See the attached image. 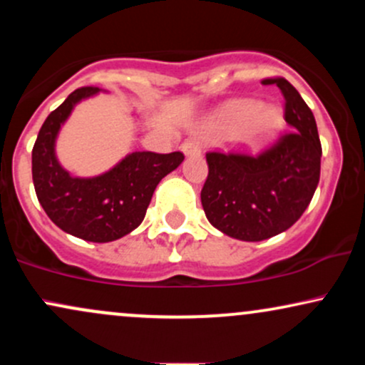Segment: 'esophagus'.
<instances>
[{
	"mask_svg": "<svg viewBox=\"0 0 365 365\" xmlns=\"http://www.w3.org/2000/svg\"><path fill=\"white\" fill-rule=\"evenodd\" d=\"M182 150L185 156H197V154H200V145L195 140L188 139L182 144Z\"/></svg>",
	"mask_w": 365,
	"mask_h": 365,
	"instance_id": "obj_1",
	"label": "esophagus"
}]
</instances>
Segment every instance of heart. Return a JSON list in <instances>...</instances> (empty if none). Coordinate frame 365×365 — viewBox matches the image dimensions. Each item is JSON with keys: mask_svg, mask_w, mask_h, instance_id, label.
I'll return each instance as SVG.
<instances>
[{"mask_svg": "<svg viewBox=\"0 0 365 365\" xmlns=\"http://www.w3.org/2000/svg\"><path fill=\"white\" fill-rule=\"evenodd\" d=\"M279 115L257 101H237L226 106L211 130L217 135H232L237 142L257 144L278 127Z\"/></svg>", "mask_w": 365, "mask_h": 365, "instance_id": "heart-1", "label": "heart"}]
</instances>
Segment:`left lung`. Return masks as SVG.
I'll return each mask as SVG.
<instances>
[{"mask_svg": "<svg viewBox=\"0 0 365 365\" xmlns=\"http://www.w3.org/2000/svg\"><path fill=\"white\" fill-rule=\"evenodd\" d=\"M283 133L259 154L207 153L209 173L200 190L204 212L215 228L244 242H261L284 232L304 215L321 175V142L311 108L282 77Z\"/></svg>", "mask_w": 365, "mask_h": 365, "instance_id": "8db88e82", "label": "left lung"}]
</instances>
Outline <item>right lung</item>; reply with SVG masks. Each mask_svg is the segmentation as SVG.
<instances>
[{
    "mask_svg": "<svg viewBox=\"0 0 365 365\" xmlns=\"http://www.w3.org/2000/svg\"><path fill=\"white\" fill-rule=\"evenodd\" d=\"M99 91H73L46 118L32 149V180L41 206L58 228L82 240L104 244L128 235L142 223L158 183L177 170L185 156L178 150H137L98 177H72L54 153L58 132L75 104Z\"/></svg>",
    "mask_w": 365,
    "mask_h": 365,
    "instance_id": "add662e5",
    "label": "right lung"
}]
</instances>
